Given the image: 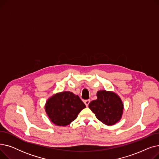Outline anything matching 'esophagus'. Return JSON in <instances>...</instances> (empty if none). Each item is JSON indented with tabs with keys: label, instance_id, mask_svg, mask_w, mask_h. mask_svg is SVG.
I'll list each match as a JSON object with an SVG mask.
<instances>
[{
	"label": "esophagus",
	"instance_id": "obj_1",
	"mask_svg": "<svg viewBox=\"0 0 159 159\" xmlns=\"http://www.w3.org/2000/svg\"><path fill=\"white\" fill-rule=\"evenodd\" d=\"M84 104H86V106L88 107V105H89V102H90V100H86V101H84Z\"/></svg>",
	"mask_w": 159,
	"mask_h": 159
}]
</instances>
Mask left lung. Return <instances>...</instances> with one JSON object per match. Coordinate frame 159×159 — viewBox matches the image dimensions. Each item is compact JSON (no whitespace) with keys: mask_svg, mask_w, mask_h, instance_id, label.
<instances>
[{"mask_svg":"<svg viewBox=\"0 0 159 159\" xmlns=\"http://www.w3.org/2000/svg\"><path fill=\"white\" fill-rule=\"evenodd\" d=\"M97 99L89 104V109L95 114L98 120L111 126L122 118L124 104L120 97L113 91H97Z\"/></svg>","mask_w":159,"mask_h":159,"instance_id":"8db88e82","label":"left lung"}]
</instances>
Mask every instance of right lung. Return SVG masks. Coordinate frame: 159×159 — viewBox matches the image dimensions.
<instances>
[{
  "label": "right lung",
  "instance_id": "right-lung-1",
  "mask_svg": "<svg viewBox=\"0 0 159 159\" xmlns=\"http://www.w3.org/2000/svg\"><path fill=\"white\" fill-rule=\"evenodd\" d=\"M86 107L79 97L70 91L57 93L46 103L45 110L57 126H66L77 119L79 113Z\"/></svg>",
  "mask_w": 159,
  "mask_h": 159
}]
</instances>
